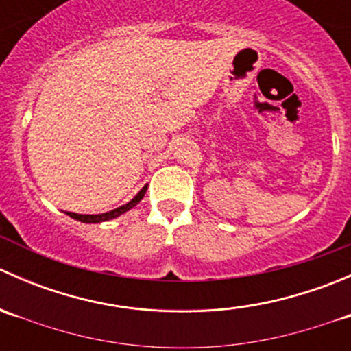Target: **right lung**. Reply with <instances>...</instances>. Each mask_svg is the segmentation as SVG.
<instances>
[{"label": "right lung", "mask_w": 351, "mask_h": 351, "mask_svg": "<svg viewBox=\"0 0 351 351\" xmlns=\"http://www.w3.org/2000/svg\"><path fill=\"white\" fill-rule=\"evenodd\" d=\"M146 190H147V185H144L143 189L139 190V193H137V195L132 198V200L127 202L125 205H120V207L113 208V210L105 212V214H76V212H66V214L69 215V217H73L74 221L86 222V224H98V222L112 221V219L119 217V215L125 214V212H129L130 208L136 207V205L139 204V202L144 198V193H146Z\"/></svg>", "instance_id": "right-lung-1"}]
</instances>
